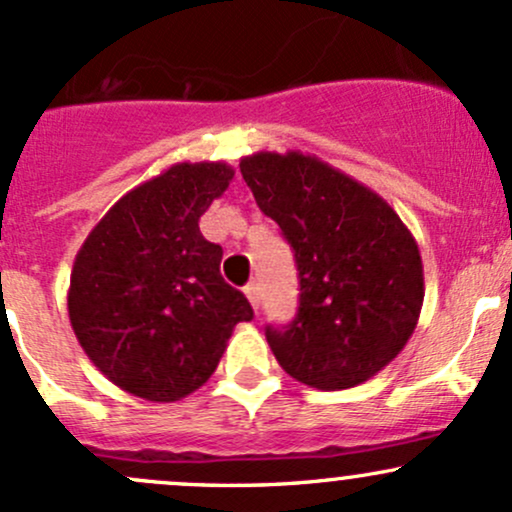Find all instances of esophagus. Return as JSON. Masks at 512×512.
<instances>
[{
	"mask_svg": "<svg viewBox=\"0 0 512 512\" xmlns=\"http://www.w3.org/2000/svg\"><path fill=\"white\" fill-rule=\"evenodd\" d=\"M245 296H247V301H250V306L257 311V308H260V299H262L260 284H255V282L247 284V286H245Z\"/></svg>",
	"mask_w": 512,
	"mask_h": 512,
	"instance_id": "34e87169",
	"label": "esophagus"
}]
</instances>
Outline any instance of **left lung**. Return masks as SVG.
Here are the masks:
<instances>
[{
  "label": "left lung",
  "instance_id": "left-lung-1",
  "mask_svg": "<svg viewBox=\"0 0 512 512\" xmlns=\"http://www.w3.org/2000/svg\"><path fill=\"white\" fill-rule=\"evenodd\" d=\"M240 172L299 265V313L267 328L274 357L311 389L364 384L418 325L425 282L413 233L389 201L316 155L260 150Z\"/></svg>",
  "mask_w": 512,
  "mask_h": 512
}]
</instances>
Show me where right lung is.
Returning <instances> with one entry per match:
<instances>
[{
    "mask_svg": "<svg viewBox=\"0 0 512 512\" xmlns=\"http://www.w3.org/2000/svg\"><path fill=\"white\" fill-rule=\"evenodd\" d=\"M226 162H177L123 194L87 235L67 289V316L111 384L172 403L216 372L250 303L221 277V245L199 218L223 196Z\"/></svg>",
    "mask_w": 512,
    "mask_h": 512,
    "instance_id": "1",
    "label": "right lung"
}]
</instances>
